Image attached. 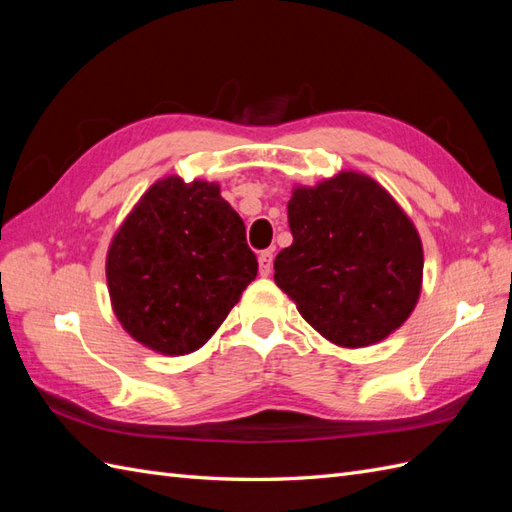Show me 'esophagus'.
<instances>
[{"label":"esophagus","instance_id":"esophagus-1","mask_svg":"<svg viewBox=\"0 0 512 512\" xmlns=\"http://www.w3.org/2000/svg\"><path fill=\"white\" fill-rule=\"evenodd\" d=\"M258 265H260V275H269L273 269V252L265 250L258 254Z\"/></svg>","mask_w":512,"mask_h":512}]
</instances>
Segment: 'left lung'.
<instances>
[{
	"label": "left lung",
	"mask_w": 512,
	"mask_h": 512,
	"mask_svg": "<svg viewBox=\"0 0 512 512\" xmlns=\"http://www.w3.org/2000/svg\"><path fill=\"white\" fill-rule=\"evenodd\" d=\"M292 245L275 284L342 348L382 342L408 320L423 284V243L395 198L354 170L292 190Z\"/></svg>",
	"instance_id": "8db88e82"
}]
</instances>
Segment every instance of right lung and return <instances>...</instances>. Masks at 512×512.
I'll return each mask as SVG.
<instances>
[{"mask_svg": "<svg viewBox=\"0 0 512 512\" xmlns=\"http://www.w3.org/2000/svg\"><path fill=\"white\" fill-rule=\"evenodd\" d=\"M258 273L239 213L220 185L156 181L115 232L106 256L113 312L160 354L198 350Z\"/></svg>", "mask_w": 512, "mask_h": 512, "instance_id": "right-lung-1", "label": "right lung"}]
</instances>
